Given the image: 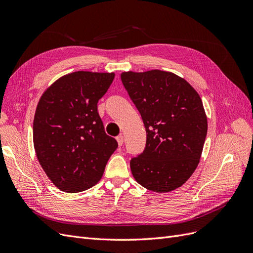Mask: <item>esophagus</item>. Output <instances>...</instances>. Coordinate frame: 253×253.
Listing matches in <instances>:
<instances>
[{"instance_id": "esophagus-1", "label": "esophagus", "mask_w": 253, "mask_h": 253, "mask_svg": "<svg viewBox=\"0 0 253 253\" xmlns=\"http://www.w3.org/2000/svg\"><path fill=\"white\" fill-rule=\"evenodd\" d=\"M117 142H118V145H119V147H121V145L122 144H124V136H122V135H119V136H117Z\"/></svg>"}]
</instances>
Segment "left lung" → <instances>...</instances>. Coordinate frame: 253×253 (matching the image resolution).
Masks as SVG:
<instances>
[{
  "label": "left lung",
  "instance_id": "obj_1",
  "mask_svg": "<svg viewBox=\"0 0 253 253\" xmlns=\"http://www.w3.org/2000/svg\"><path fill=\"white\" fill-rule=\"evenodd\" d=\"M147 132L140 155L131 159L136 181L158 193L182 186L202 156L208 122L202 99L181 77L153 70L121 74Z\"/></svg>",
  "mask_w": 253,
  "mask_h": 253
}]
</instances>
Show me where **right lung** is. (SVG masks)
<instances>
[{
    "instance_id": "add662e5",
    "label": "right lung",
    "mask_w": 253,
    "mask_h": 253,
    "mask_svg": "<svg viewBox=\"0 0 253 253\" xmlns=\"http://www.w3.org/2000/svg\"><path fill=\"white\" fill-rule=\"evenodd\" d=\"M114 77V73L67 74L44 91L37 105V158L61 191L77 193L95 186L118 147L116 139L105 134L97 110Z\"/></svg>"
}]
</instances>
